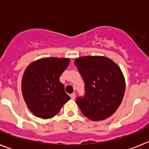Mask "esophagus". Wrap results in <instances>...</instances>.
I'll list each match as a JSON object with an SVG mask.
<instances>
[{
	"label": "esophagus",
	"instance_id": "esophagus-1",
	"mask_svg": "<svg viewBox=\"0 0 149 149\" xmlns=\"http://www.w3.org/2000/svg\"><path fill=\"white\" fill-rule=\"evenodd\" d=\"M75 96H76V95H75V93H72V94L70 95V97H71V98H72V99H74V98H75Z\"/></svg>",
	"mask_w": 149,
	"mask_h": 149
}]
</instances>
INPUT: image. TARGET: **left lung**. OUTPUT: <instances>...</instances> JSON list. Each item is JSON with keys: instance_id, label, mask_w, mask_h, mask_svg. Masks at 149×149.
<instances>
[{"instance_id": "obj_1", "label": "left lung", "mask_w": 149, "mask_h": 149, "mask_svg": "<svg viewBox=\"0 0 149 149\" xmlns=\"http://www.w3.org/2000/svg\"><path fill=\"white\" fill-rule=\"evenodd\" d=\"M74 65L85 84V95L76 99L82 113L93 121L111 116L122 103L125 91L120 68L101 56H81L74 60Z\"/></svg>"}]
</instances>
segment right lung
<instances>
[{
  "label": "right lung",
  "instance_id": "add662e5",
  "mask_svg": "<svg viewBox=\"0 0 149 149\" xmlns=\"http://www.w3.org/2000/svg\"><path fill=\"white\" fill-rule=\"evenodd\" d=\"M69 61L68 58L48 57L36 60L27 67L22 77V91L27 107L34 116L51 118L70 99L60 81Z\"/></svg>",
  "mask_w": 149,
  "mask_h": 149
}]
</instances>
